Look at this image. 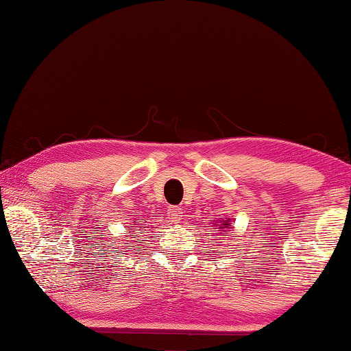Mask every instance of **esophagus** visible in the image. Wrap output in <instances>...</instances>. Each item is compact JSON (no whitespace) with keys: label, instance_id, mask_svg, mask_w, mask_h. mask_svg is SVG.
<instances>
[{"label":"esophagus","instance_id":"obj_1","mask_svg":"<svg viewBox=\"0 0 351 351\" xmlns=\"http://www.w3.org/2000/svg\"><path fill=\"white\" fill-rule=\"evenodd\" d=\"M182 217V210L178 208V206H170L169 209H167V219L171 223H178V220H181Z\"/></svg>","mask_w":351,"mask_h":351}]
</instances>
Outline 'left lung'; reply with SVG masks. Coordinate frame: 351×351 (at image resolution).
<instances>
[{
  "instance_id": "left-lung-1",
  "label": "left lung",
  "mask_w": 351,
  "mask_h": 351,
  "mask_svg": "<svg viewBox=\"0 0 351 351\" xmlns=\"http://www.w3.org/2000/svg\"><path fill=\"white\" fill-rule=\"evenodd\" d=\"M231 219H228V220H225V219H221V220H217L215 221V226H217V231L220 232V236H226V231L228 230H231ZM219 241H223V239H219ZM220 243V242H219Z\"/></svg>"
}]
</instances>
